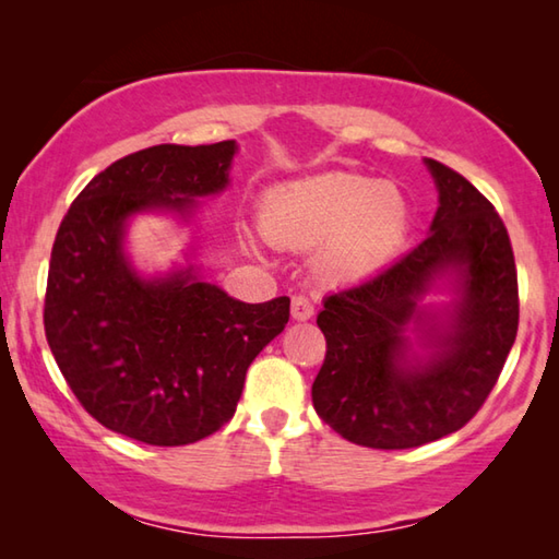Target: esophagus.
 I'll list each match as a JSON object with an SVG mask.
<instances>
[{
    "instance_id": "34e87169",
    "label": "esophagus",
    "mask_w": 559,
    "mask_h": 559,
    "mask_svg": "<svg viewBox=\"0 0 559 559\" xmlns=\"http://www.w3.org/2000/svg\"><path fill=\"white\" fill-rule=\"evenodd\" d=\"M313 313H316V308H313V302H310V298L293 296V300H290L293 320H298V323H306V320L313 318Z\"/></svg>"
}]
</instances>
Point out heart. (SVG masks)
Returning <instances> with one entry per match:
<instances>
[{
	"instance_id": "b5f03b06",
	"label": "heart",
	"mask_w": 559,
	"mask_h": 559,
	"mask_svg": "<svg viewBox=\"0 0 559 559\" xmlns=\"http://www.w3.org/2000/svg\"><path fill=\"white\" fill-rule=\"evenodd\" d=\"M259 222L273 243L318 249L316 271L323 281L353 283L380 273L400 253L412 210L394 182L328 173L273 189Z\"/></svg>"
}]
</instances>
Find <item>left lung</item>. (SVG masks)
<instances>
[{
	"label": "left lung",
	"instance_id": "1",
	"mask_svg": "<svg viewBox=\"0 0 559 559\" xmlns=\"http://www.w3.org/2000/svg\"><path fill=\"white\" fill-rule=\"evenodd\" d=\"M424 163L439 189L427 239L374 278L328 296L318 313L328 353L313 406L359 447L414 449L459 431L484 406L518 335L503 219L466 177ZM439 285L452 302L424 307Z\"/></svg>",
	"mask_w": 559,
	"mask_h": 559
}]
</instances>
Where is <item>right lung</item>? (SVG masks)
<instances>
[{
  "instance_id": "right-lung-1",
  "label": "right lung",
  "mask_w": 559,
  "mask_h": 559,
  "mask_svg": "<svg viewBox=\"0 0 559 559\" xmlns=\"http://www.w3.org/2000/svg\"><path fill=\"white\" fill-rule=\"evenodd\" d=\"M234 140L155 145L103 169L56 234L44 328L75 400L103 427L150 447H185L236 412L246 370L290 316V298L241 302L194 263L140 276L126 253L132 216L189 219L229 187Z\"/></svg>"
}]
</instances>
